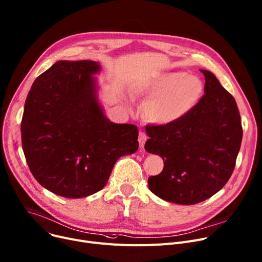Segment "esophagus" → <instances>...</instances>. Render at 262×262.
Instances as JSON below:
<instances>
[{
	"label": "esophagus",
	"mask_w": 262,
	"mask_h": 262,
	"mask_svg": "<svg viewBox=\"0 0 262 262\" xmlns=\"http://www.w3.org/2000/svg\"><path fill=\"white\" fill-rule=\"evenodd\" d=\"M146 140H147V136H146V134H145V133H143V132H140V133H139V143H140V149H141V150H143V148H144V144H145Z\"/></svg>",
	"instance_id": "esophagus-1"
}]
</instances>
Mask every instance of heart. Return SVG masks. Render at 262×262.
I'll use <instances>...</instances> for the list:
<instances>
[{
	"mask_svg": "<svg viewBox=\"0 0 262 262\" xmlns=\"http://www.w3.org/2000/svg\"><path fill=\"white\" fill-rule=\"evenodd\" d=\"M204 85L200 78L181 72L162 73L144 82L137 94L149 98L144 115L151 123H175L193 110L201 99Z\"/></svg>",
	"mask_w": 262,
	"mask_h": 262,
	"instance_id": "heart-1",
	"label": "heart"
}]
</instances>
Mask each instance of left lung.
<instances>
[{
  "mask_svg": "<svg viewBox=\"0 0 262 262\" xmlns=\"http://www.w3.org/2000/svg\"><path fill=\"white\" fill-rule=\"evenodd\" d=\"M204 75V95L182 119L167 125H147L145 150L159 155L163 170L148 178L156 196L190 205L215 195L232 176L242 126L234 97L214 74Z\"/></svg>",
  "mask_w": 262,
  "mask_h": 262,
  "instance_id": "obj_1",
  "label": "left lung"
}]
</instances>
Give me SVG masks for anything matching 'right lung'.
I'll return each instance as SVG.
<instances>
[{"label": "right lung", "mask_w": 262, "mask_h": 262, "mask_svg": "<svg viewBox=\"0 0 262 262\" xmlns=\"http://www.w3.org/2000/svg\"><path fill=\"white\" fill-rule=\"evenodd\" d=\"M99 62L58 61L34 80L25 101L22 146L33 177L65 198L102 189L116 161L139 147L138 128L117 124L98 98Z\"/></svg>", "instance_id": "right-lung-1"}]
</instances>
